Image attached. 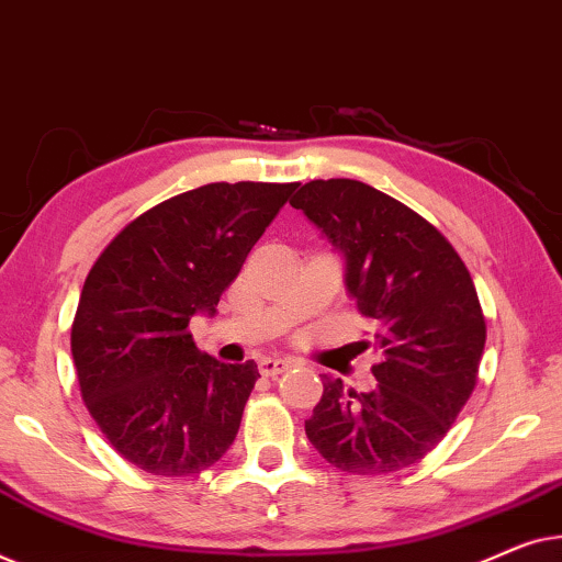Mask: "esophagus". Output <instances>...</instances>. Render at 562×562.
<instances>
[{
    "label": "esophagus",
    "mask_w": 562,
    "mask_h": 562,
    "mask_svg": "<svg viewBox=\"0 0 562 562\" xmlns=\"http://www.w3.org/2000/svg\"><path fill=\"white\" fill-rule=\"evenodd\" d=\"M292 367L290 359H280V357H267L259 361V371H262L265 376H278L282 371H288Z\"/></svg>",
    "instance_id": "obj_1"
}]
</instances>
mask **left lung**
<instances>
[{
  "label": "left lung",
  "mask_w": 562,
  "mask_h": 562,
  "mask_svg": "<svg viewBox=\"0 0 562 562\" xmlns=\"http://www.w3.org/2000/svg\"><path fill=\"white\" fill-rule=\"evenodd\" d=\"M290 205L344 255L346 290L382 351L371 392L323 376L305 436L346 473L407 469L446 438L476 386L486 321L471 274L436 226L359 180H311Z\"/></svg>",
  "instance_id": "obj_1"
}]
</instances>
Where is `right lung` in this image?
I'll use <instances>...</instances> for the list:
<instances>
[{
    "instance_id": "1",
    "label": "right lung",
    "mask_w": 562,
    "mask_h": 562,
    "mask_svg": "<svg viewBox=\"0 0 562 562\" xmlns=\"http://www.w3.org/2000/svg\"><path fill=\"white\" fill-rule=\"evenodd\" d=\"M297 183H209L126 224L93 262L70 328L81 397L114 450L193 476L239 432L257 363L199 351L188 323L228 284Z\"/></svg>"
}]
</instances>
